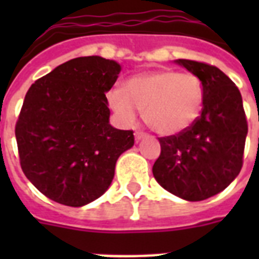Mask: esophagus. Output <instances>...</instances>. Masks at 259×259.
<instances>
[{"mask_svg":"<svg viewBox=\"0 0 259 259\" xmlns=\"http://www.w3.org/2000/svg\"><path fill=\"white\" fill-rule=\"evenodd\" d=\"M146 136V133H144V132H141V130H136V133H134V137H136V140L137 141H140L141 138H144Z\"/></svg>","mask_w":259,"mask_h":259,"instance_id":"34e87169","label":"esophagus"}]
</instances>
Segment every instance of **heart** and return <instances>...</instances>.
Returning a JSON list of instances; mask_svg holds the SVG:
<instances>
[{
	"label": "heart",
	"mask_w": 259,
	"mask_h": 259,
	"mask_svg": "<svg viewBox=\"0 0 259 259\" xmlns=\"http://www.w3.org/2000/svg\"><path fill=\"white\" fill-rule=\"evenodd\" d=\"M203 84L196 75L160 70L136 75L125 83V91H110L109 102L118 115L132 122L138 110L149 127L162 136L188 129L203 107Z\"/></svg>",
	"instance_id": "1"
}]
</instances>
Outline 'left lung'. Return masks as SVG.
<instances>
[{
  "mask_svg": "<svg viewBox=\"0 0 259 259\" xmlns=\"http://www.w3.org/2000/svg\"><path fill=\"white\" fill-rule=\"evenodd\" d=\"M203 84V109L181 133L160 137L161 153L153 176L162 188L189 201L217 195L239 175L243 165L247 119L242 95L215 66L177 59Z\"/></svg>",
  "mask_w": 259,
  "mask_h": 259,
  "instance_id": "left-lung-1",
  "label": "left lung"
}]
</instances>
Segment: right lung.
<instances>
[{
    "label": "right lung",
    "instance_id": "obj_1",
    "mask_svg": "<svg viewBox=\"0 0 259 259\" xmlns=\"http://www.w3.org/2000/svg\"><path fill=\"white\" fill-rule=\"evenodd\" d=\"M121 66L101 56L63 63L29 87L16 122L20 165L51 200L82 207L102 196L133 130L109 123L106 94Z\"/></svg>",
    "mask_w": 259,
    "mask_h": 259
}]
</instances>
